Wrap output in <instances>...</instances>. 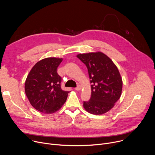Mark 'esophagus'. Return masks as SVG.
Listing matches in <instances>:
<instances>
[{"instance_id":"obj_1","label":"esophagus","mask_w":155,"mask_h":155,"mask_svg":"<svg viewBox=\"0 0 155 155\" xmlns=\"http://www.w3.org/2000/svg\"><path fill=\"white\" fill-rule=\"evenodd\" d=\"M81 90V86H80V85L78 84V85H77V86L75 87V90H77V91H79V90Z\"/></svg>"}]
</instances>
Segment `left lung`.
<instances>
[{"instance_id": "left-lung-1", "label": "left lung", "mask_w": 155, "mask_h": 155, "mask_svg": "<svg viewBox=\"0 0 155 155\" xmlns=\"http://www.w3.org/2000/svg\"><path fill=\"white\" fill-rule=\"evenodd\" d=\"M77 57L86 65L91 83V96L83 102L84 109L94 115L107 112L121 94L123 81L117 67L101 52L79 54Z\"/></svg>"}]
</instances>
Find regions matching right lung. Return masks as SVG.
Wrapping results in <instances>:
<instances>
[{
	"mask_svg": "<svg viewBox=\"0 0 155 155\" xmlns=\"http://www.w3.org/2000/svg\"><path fill=\"white\" fill-rule=\"evenodd\" d=\"M62 58H47L37 62L25 82V93L32 106L47 114L59 110L69 91L61 88V77L57 73Z\"/></svg>",
	"mask_w": 155,
	"mask_h": 155,
	"instance_id": "obj_1",
	"label": "right lung"
}]
</instances>
